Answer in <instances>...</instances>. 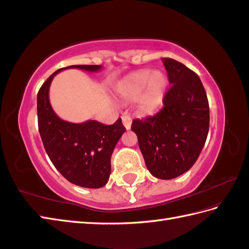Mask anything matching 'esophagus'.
<instances>
[{
	"mask_svg": "<svg viewBox=\"0 0 249 249\" xmlns=\"http://www.w3.org/2000/svg\"><path fill=\"white\" fill-rule=\"evenodd\" d=\"M122 122H123V125L126 129H130V126H132V119L128 115H123L122 116Z\"/></svg>",
	"mask_w": 249,
	"mask_h": 249,
	"instance_id": "34e87169",
	"label": "esophagus"
}]
</instances>
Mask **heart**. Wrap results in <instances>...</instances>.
<instances>
[{"mask_svg":"<svg viewBox=\"0 0 249 249\" xmlns=\"http://www.w3.org/2000/svg\"><path fill=\"white\" fill-rule=\"evenodd\" d=\"M166 89V78L159 71L140 70L121 81L117 91L125 100L134 101L140 97V109L153 113L160 107Z\"/></svg>","mask_w":249,"mask_h":249,"instance_id":"1","label":"heart"}]
</instances>
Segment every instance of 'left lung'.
Returning a JSON list of instances; mask_svg holds the SVG:
<instances>
[{
    "instance_id": "left-lung-1",
    "label": "left lung",
    "mask_w": 249,
    "mask_h": 249,
    "mask_svg": "<svg viewBox=\"0 0 249 249\" xmlns=\"http://www.w3.org/2000/svg\"><path fill=\"white\" fill-rule=\"evenodd\" d=\"M171 87L163 97V107L146 119H136L132 130L149 172L171 179L195 163L209 132V103L206 90L195 71L173 58H162Z\"/></svg>"
}]
</instances>
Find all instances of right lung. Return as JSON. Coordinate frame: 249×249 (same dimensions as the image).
Masks as SVG:
<instances>
[{
	"mask_svg": "<svg viewBox=\"0 0 249 249\" xmlns=\"http://www.w3.org/2000/svg\"><path fill=\"white\" fill-rule=\"evenodd\" d=\"M66 69L98 71L102 66L71 65L54 71L44 81L37 96L39 133L50 160L69 182L100 188L109 180L112 152L126 128L121 119L112 125L93 120L80 124L61 120L50 105L49 89L54 76Z\"/></svg>",
	"mask_w": 249,
	"mask_h": 249,
	"instance_id": "add662e5",
	"label": "right lung"
}]
</instances>
